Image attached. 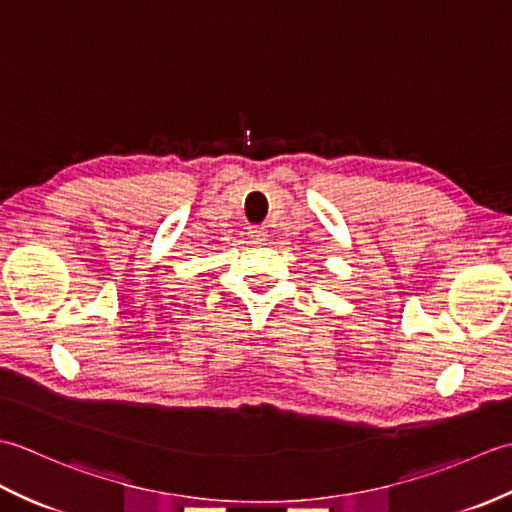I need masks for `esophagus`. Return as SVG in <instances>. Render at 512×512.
<instances>
[{
  "label": "esophagus",
  "mask_w": 512,
  "mask_h": 512,
  "mask_svg": "<svg viewBox=\"0 0 512 512\" xmlns=\"http://www.w3.org/2000/svg\"><path fill=\"white\" fill-rule=\"evenodd\" d=\"M266 235H268V231H266L264 226H250L248 228V237L253 239V242H257V244L266 242Z\"/></svg>",
  "instance_id": "obj_1"
}]
</instances>
